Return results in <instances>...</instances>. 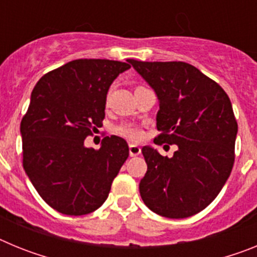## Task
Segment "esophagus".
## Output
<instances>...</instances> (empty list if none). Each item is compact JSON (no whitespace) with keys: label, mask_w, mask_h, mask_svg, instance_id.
<instances>
[{"label":"esophagus","mask_w":257,"mask_h":257,"mask_svg":"<svg viewBox=\"0 0 257 257\" xmlns=\"http://www.w3.org/2000/svg\"><path fill=\"white\" fill-rule=\"evenodd\" d=\"M128 152H130L131 157H135V156H139L140 152H142V149H140L139 145L130 144L128 145Z\"/></svg>","instance_id":"1"}]
</instances>
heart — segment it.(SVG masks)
Masks as SVG:
<instances>
[{"label":"heart","mask_w":257,"mask_h":257,"mask_svg":"<svg viewBox=\"0 0 257 257\" xmlns=\"http://www.w3.org/2000/svg\"><path fill=\"white\" fill-rule=\"evenodd\" d=\"M139 87H143V86H138L136 88H139ZM115 133H117L118 135L123 136V138H126V139L128 140H140L143 138V135H144L142 128L134 123L119 124V126L115 127Z\"/></svg>","instance_id":"1"}]
</instances>
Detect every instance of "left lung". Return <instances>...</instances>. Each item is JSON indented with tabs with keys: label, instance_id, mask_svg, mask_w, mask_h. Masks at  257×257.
<instances>
[{
	"label": "left lung",
	"instance_id": "left-lung-1",
	"mask_svg": "<svg viewBox=\"0 0 257 257\" xmlns=\"http://www.w3.org/2000/svg\"><path fill=\"white\" fill-rule=\"evenodd\" d=\"M128 63L160 100L161 134L154 143L178 145L171 158L143 147L148 170L140 196L161 216H193L216 198L234 165L238 124L230 99L219 83L184 61Z\"/></svg>",
	"mask_w": 257,
	"mask_h": 257
}]
</instances>
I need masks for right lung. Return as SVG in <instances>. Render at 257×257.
Returning a JSON list of instances; mask_svg holds the SVG:
<instances>
[{
    "instance_id": "add662e5",
    "label": "right lung",
    "mask_w": 257,
    "mask_h": 257,
    "mask_svg": "<svg viewBox=\"0 0 257 257\" xmlns=\"http://www.w3.org/2000/svg\"><path fill=\"white\" fill-rule=\"evenodd\" d=\"M131 65L77 59L41 77L20 123L23 167L41 198L64 215H86L103 205L128 145L105 136L99 149L85 139L103 126L109 86Z\"/></svg>"
}]
</instances>
